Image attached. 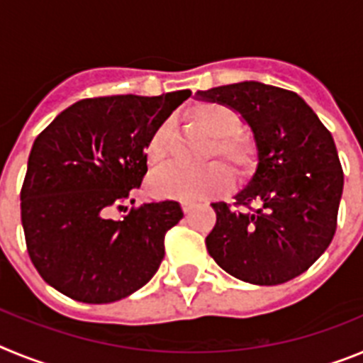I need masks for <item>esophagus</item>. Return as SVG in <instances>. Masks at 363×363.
<instances>
[{"instance_id": "esophagus-1", "label": "esophagus", "mask_w": 363, "mask_h": 363, "mask_svg": "<svg viewBox=\"0 0 363 363\" xmlns=\"http://www.w3.org/2000/svg\"><path fill=\"white\" fill-rule=\"evenodd\" d=\"M182 207H184V213L185 214L191 213V209H192V205L189 203V201H182Z\"/></svg>"}]
</instances>
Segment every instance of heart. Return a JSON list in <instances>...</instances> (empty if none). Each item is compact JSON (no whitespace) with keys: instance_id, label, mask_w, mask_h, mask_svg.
Here are the masks:
<instances>
[{"instance_id":"b5f03b06","label":"heart","mask_w":363,"mask_h":363,"mask_svg":"<svg viewBox=\"0 0 363 363\" xmlns=\"http://www.w3.org/2000/svg\"><path fill=\"white\" fill-rule=\"evenodd\" d=\"M196 125L209 138V158L216 156L236 172H249L255 167L256 150L247 138L238 136L240 118L227 105L207 104L192 111ZM171 123L165 121L150 134L145 145V162L150 169H158L169 156ZM230 185V174L220 163L189 171L182 167H169L150 178V191L156 196L178 198L185 201H203L220 194Z\"/></svg>"}]
</instances>
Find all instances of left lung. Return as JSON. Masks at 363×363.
I'll return each instance as SVG.
<instances>
[{
  "label": "left lung",
  "instance_id": "1",
  "mask_svg": "<svg viewBox=\"0 0 363 363\" xmlns=\"http://www.w3.org/2000/svg\"><path fill=\"white\" fill-rule=\"evenodd\" d=\"M227 105L251 127L258 167L236 207L213 203L216 225L205 238L214 262L230 277L278 285L300 277L336 233L344 171L335 140L293 91L242 82L198 91Z\"/></svg>",
  "mask_w": 363,
  "mask_h": 363
}]
</instances>
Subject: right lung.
<instances>
[{
	"mask_svg": "<svg viewBox=\"0 0 363 363\" xmlns=\"http://www.w3.org/2000/svg\"><path fill=\"white\" fill-rule=\"evenodd\" d=\"M191 91L104 96L70 105L36 138L21 187L30 262L54 289L83 303L129 296L156 274L178 201L121 209L147 174L145 145Z\"/></svg>",
	"mask_w": 363,
	"mask_h": 363,
	"instance_id": "obj_1",
	"label": "right lung"
}]
</instances>
